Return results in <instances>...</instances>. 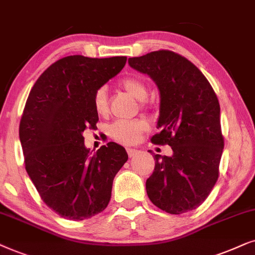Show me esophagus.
Wrapping results in <instances>:
<instances>
[{
	"label": "esophagus",
	"mask_w": 255,
	"mask_h": 255,
	"mask_svg": "<svg viewBox=\"0 0 255 255\" xmlns=\"http://www.w3.org/2000/svg\"><path fill=\"white\" fill-rule=\"evenodd\" d=\"M127 152H128V156H129V157H134V156H136L138 154V150H136V149L128 148Z\"/></svg>",
	"instance_id": "obj_1"
}]
</instances>
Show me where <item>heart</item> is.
Listing matches in <instances>:
<instances>
[{"label": "heart", "mask_w": 255, "mask_h": 255, "mask_svg": "<svg viewBox=\"0 0 255 255\" xmlns=\"http://www.w3.org/2000/svg\"><path fill=\"white\" fill-rule=\"evenodd\" d=\"M121 86L135 99L143 101L148 96V90L144 81L140 78L128 77L121 81ZM93 107L99 115L108 112L107 92L105 88H99L93 97ZM147 129V124L142 120H119L110 127V135L115 141L122 144L131 145L141 140L142 134Z\"/></svg>", "instance_id": "obj_1"}]
</instances>
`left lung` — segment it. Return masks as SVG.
I'll use <instances>...</instances> for the list:
<instances>
[{"label":"left lung","mask_w":255,"mask_h":255,"mask_svg":"<svg viewBox=\"0 0 255 255\" xmlns=\"http://www.w3.org/2000/svg\"><path fill=\"white\" fill-rule=\"evenodd\" d=\"M128 63L157 85L161 131L151 142L172 149V156L154 155V172L145 182L149 199L171 215L195 210L219 176L224 137L218 98L198 67L172 51H154Z\"/></svg>","instance_id":"obj_1"}]
</instances>
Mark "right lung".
Listing matches in <instances>:
<instances>
[{
  "label": "right lung",
  "instance_id": "right-lung-1",
  "mask_svg": "<svg viewBox=\"0 0 255 255\" xmlns=\"http://www.w3.org/2000/svg\"><path fill=\"white\" fill-rule=\"evenodd\" d=\"M127 57L67 56L47 67L25 103L19 140L25 170L43 202L71 220L103 212L128 155L108 142L91 156L83 133L99 121L94 93L124 69Z\"/></svg>",
  "mask_w": 255,
  "mask_h": 255
}]
</instances>
